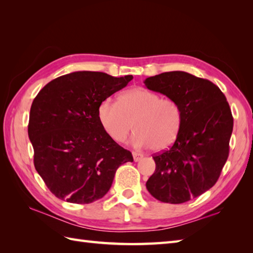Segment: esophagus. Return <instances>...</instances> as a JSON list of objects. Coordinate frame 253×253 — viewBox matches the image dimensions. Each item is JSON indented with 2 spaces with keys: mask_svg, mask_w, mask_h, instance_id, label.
<instances>
[{
  "mask_svg": "<svg viewBox=\"0 0 253 253\" xmlns=\"http://www.w3.org/2000/svg\"><path fill=\"white\" fill-rule=\"evenodd\" d=\"M132 157H133V160L136 161H139V160H141L142 158H143V155L141 154V153H139V152H136V151H132Z\"/></svg>",
  "mask_w": 253,
  "mask_h": 253,
  "instance_id": "34e87169",
  "label": "esophagus"
}]
</instances>
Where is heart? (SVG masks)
I'll return each instance as SVG.
<instances>
[{"label": "heart", "instance_id": "1", "mask_svg": "<svg viewBox=\"0 0 253 253\" xmlns=\"http://www.w3.org/2000/svg\"><path fill=\"white\" fill-rule=\"evenodd\" d=\"M98 118L104 131L116 142H123L132 126V143L162 151L173 144L180 131L182 111L173 99L161 98L146 88H132L123 92L116 102L102 101Z\"/></svg>", "mask_w": 253, "mask_h": 253}]
</instances>
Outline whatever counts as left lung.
Masks as SVG:
<instances>
[{"instance_id":"obj_1","label":"left lung","mask_w":253,"mask_h":253,"mask_svg":"<svg viewBox=\"0 0 253 253\" xmlns=\"http://www.w3.org/2000/svg\"><path fill=\"white\" fill-rule=\"evenodd\" d=\"M144 84L175 100L182 111L176 141L153 155L155 170L147 189L161 202H187L212 188L221 175L229 154L232 111L217 85L185 72L155 75Z\"/></svg>"}]
</instances>
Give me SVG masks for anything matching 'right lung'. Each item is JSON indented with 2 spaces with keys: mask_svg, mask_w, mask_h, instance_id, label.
<instances>
[{
  "mask_svg": "<svg viewBox=\"0 0 253 253\" xmlns=\"http://www.w3.org/2000/svg\"><path fill=\"white\" fill-rule=\"evenodd\" d=\"M132 78L75 72L52 80L37 94L28 136L35 168L56 198L77 204L99 200L110 190L117 169L133 161L98 118L101 102Z\"/></svg>",
  "mask_w": 253,
  "mask_h": 253,
  "instance_id": "right-lung-1",
  "label": "right lung"
}]
</instances>
